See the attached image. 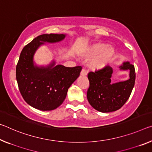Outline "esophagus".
Returning <instances> with one entry per match:
<instances>
[{"label": "esophagus", "instance_id": "1", "mask_svg": "<svg viewBox=\"0 0 152 152\" xmlns=\"http://www.w3.org/2000/svg\"><path fill=\"white\" fill-rule=\"evenodd\" d=\"M80 75L83 76H86V75H87V71H86L85 69H83L80 72Z\"/></svg>", "mask_w": 152, "mask_h": 152}]
</instances>
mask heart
Returning <instances> with one entry per match:
<instances>
[{
	"label": "heart",
	"instance_id": "heart-1",
	"mask_svg": "<svg viewBox=\"0 0 152 152\" xmlns=\"http://www.w3.org/2000/svg\"><path fill=\"white\" fill-rule=\"evenodd\" d=\"M80 56L86 59H92L88 66L94 70H100L107 67L114 59L115 50L104 42H96L83 50Z\"/></svg>",
	"mask_w": 152,
	"mask_h": 152
}]
</instances>
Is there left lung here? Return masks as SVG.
<instances>
[{"label": "left lung", "mask_w": 152, "mask_h": 152, "mask_svg": "<svg viewBox=\"0 0 152 152\" xmlns=\"http://www.w3.org/2000/svg\"><path fill=\"white\" fill-rule=\"evenodd\" d=\"M119 69L129 71V79L112 83L113 69L110 66L88 74L90 86L87 91V99L91 106L99 112L107 113L119 110L131 95L135 81L134 66L129 61H124Z\"/></svg>", "instance_id": "1"}]
</instances>
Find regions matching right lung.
<instances>
[{
  "instance_id": "1",
  "label": "right lung",
  "mask_w": 152,
  "mask_h": 152,
  "mask_svg": "<svg viewBox=\"0 0 152 152\" xmlns=\"http://www.w3.org/2000/svg\"><path fill=\"white\" fill-rule=\"evenodd\" d=\"M66 34H45L36 37L21 50L16 67V78L23 99L30 106L42 111L53 110L62 104L67 91L80 76L81 66L68 67L50 64L38 65L34 61L37 50L46 43H57Z\"/></svg>"
}]
</instances>
